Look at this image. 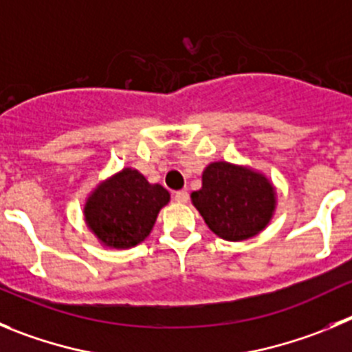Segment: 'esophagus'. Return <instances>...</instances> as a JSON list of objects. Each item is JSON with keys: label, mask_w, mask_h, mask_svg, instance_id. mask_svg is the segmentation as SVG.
Masks as SVG:
<instances>
[{"label": "esophagus", "mask_w": 352, "mask_h": 352, "mask_svg": "<svg viewBox=\"0 0 352 352\" xmlns=\"http://www.w3.org/2000/svg\"><path fill=\"white\" fill-rule=\"evenodd\" d=\"M173 199L177 203H187L189 201V195H187V191H177L173 192Z\"/></svg>", "instance_id": "34e87169"}]
</instances>
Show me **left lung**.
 Instances as JSON below:
<instances>
[{
    "label": "left lung",
    "mask_w": 352,
    "mask_h": 352,
    "mask_svg": "<svg viewBox=\"0 0 352 352\" xmlns=\"http://www.w3.org/2000/svg\"><path fill=\"white\" fill-rule=\"evenodd\" d=\"M192 205L213 234L243 241L264 231L276 210V189L264 173L245 165L213 161L203 170Z\"/></svg>",
    "instance_id": "left-lung-1"
}]
</instances>
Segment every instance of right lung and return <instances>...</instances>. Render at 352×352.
Here are the masks:
<instances>
[{"instance_id": "obj_1", "label": "right lung", "mask_w": 352, "mask_h": 352, "mask_svg": "<svg viewBox=\"0 0 352 352\" xmlns=\"http://www.w3.org/2000/svg\"><path fill=\"white\" fill-rule=\"evenodd\" d=\"M168 201L165 187L149 184L139 170L123 168L90 192L85 222L102 245L124 250L151 234L157 213Z\"/></svg>"}]
</instances>
